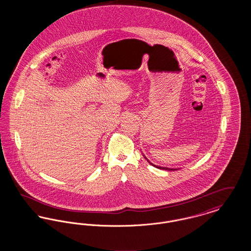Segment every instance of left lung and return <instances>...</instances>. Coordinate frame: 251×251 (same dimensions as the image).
I'll use <instances>...</instances> for the list:
<instances>
[{"label": "left lung", "instance_id": "left-lung-1", "mask_svg": "<svg viewBox=\"0 0 251 251\" xmlns=\"http://www.w3.org/2000/svg\"><path fill=\"white\" fill-rule=\"evenodd\" d=\"M143 156H144V158H145V159H146V160H147V161H148V162H149V163H150V164H151V165H152V166H153V167H157V168H160V169H166V170H169V171H170V170H171V171H172V170H173V171H174V170H177V169H178V168H168V167H158V166H155V165H153V164H151V162H150V161H149V160H148V159H147V158H146V157H145V155H143Z\"/></svg>", "mask_w": 251, "mask_h": 251}]
</instances>
